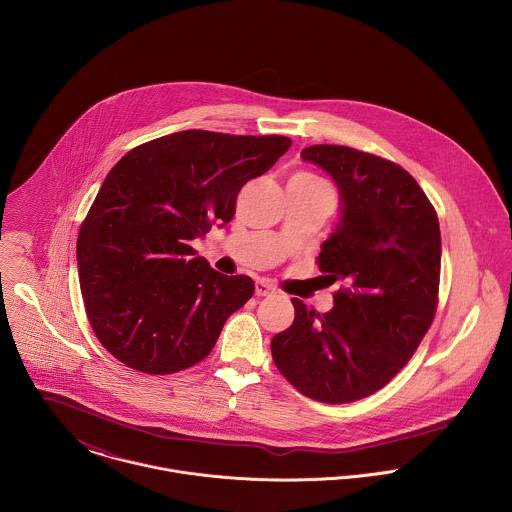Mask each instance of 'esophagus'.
I'll return each instance as SVG.
<instances>
[{
	"instance_id": "1",
	"label": "esophagus",
	"mask_w": 512,
	"mask_h": 512,
	"mask_svg": "<svg viewBox=\"0 0 512 512\" xmlns=\"http://www.w3.org/2000/svg\"><path fill=\"white\" fill-rule=\"evenodd\" d=\"M270 293H274V288L268 282L264 280L256 282V295H270Z\"/></svg>"
}]
</instances>
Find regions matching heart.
I'll return each mask as SVG.
<instances>
[{
    "label": "heart",
    "mask_w": 512,
    "mask_h": 512,
    "mask_svg": "<svg viewBox=\"0 0 512 512\" xmlns=\"http://www.w3.org/2000/svg\"><path fill=\"white\" fill-rule=\"evenodd\" d=\"M295 177H301V179H305V181H315V183H321L317 177H313V175H309V173H299V175H295Z\"/></svg>",
    "instance_id": "1"
}]
</instances>
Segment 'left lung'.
I'll return each instance as SVG.
<instances>
[{"mask_svg":"<svg viewBox=\"0 0 512 512\" xmlns=\"http://www.w3.org/2000/svg\"><path fill=\"white\" fill-rule=\"evenodd\" d=\"M301 159L339 189L341 217L317 262L345 288L323 315L293 297L295 319L274 335L272 357L301 394L345 404L386 386L434 321L438 215L416 179L392 161L345 146L305 147Z\"/></svg>","mask_w":512,"mask_h":512,"instance_id":"8db88e82","label":"left lung"}]
</instances>
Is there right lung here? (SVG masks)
Returning <instances> with one entry per match:
<instances>
[{
	"mask_svg": "<svg viewBox=\"0 0 512 512\" xmlns=\"http://www.w3.org/2000/svg\"><path fill=\"white\" fill-rule=\"evenodd\" d=\"M292 146L284 136L185 130L128 151L106 175L76 240L88 321L120 363L171 374L201 363L254 293L191 246L234 217L238 191Z\"/></svg>",
	"mask_w": 512,
	"mask_h": 512,
	"instance_id": "1",
	"label": "right lung"
}]
</instances>
